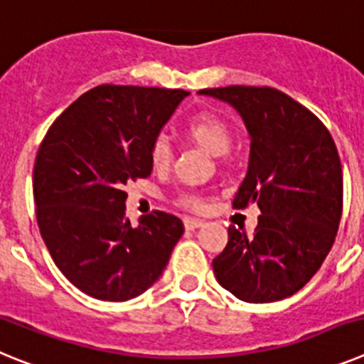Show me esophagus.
<instances>
[{"instance_id": "1", "label": "esophagus", "mask_w": 364, "mask_h": 364, "mask_svg": "<svg viewBox=\"0 0 364 364\" xmlns=\"http://www.w3.org/2000/svg\"><path fill=\"white\" fill-rule=\"evenodd\" d=\"M202 226H204V222L198 220V218H191V217L184 218L186 230H197V228H202Z\"/></svg>"}]
</instances>
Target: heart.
I'll list each match as a JSON object with an SVG mask.
<instances>
[{
    "label": "heart",
    "mask_w": 364,
    "mask_h": 364,
    "mask_svg": "<svg viewBox=\"0 0 364 364\" xmlns=\"http://www.w3.org/2000/svg\"><path fill=\"white\" fill-rule=\"evenodd\" d=\"M186 133L193 142L204 147L208 153L215 154V156H224L233 144V133H231L230 125L213 112H200L197 117H193L186 125ZM171 160V144L167 142L166 136H159L151 146V164L156 169H166ZM182 204L189 205L193 210L204 208V202L197 197H184Z\"/></svg>",
    "instance_id": "heart-1"
}]
</instances>
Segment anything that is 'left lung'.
<instances>
[{
  "mask_svg": "<svg viewBox=\"0 0 364 364\" xmlns=\"http://www.w3.org/2000/svg\"><path fill=\"white\" fill-rule=\"evenodd\" d=\"M239 112L250 134V162L233 208L257 204L247 239L235 226L213 259L218 284L244 302L297 294L326 259L343 211V169L323 122L272 87L202 89Z\"/></svg>",
  "mask_w": 364,
  "mask_h": 364,
  "instance_id": "obj_1",
  "label": "left lung"
}]
</instances>
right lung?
I'll return each instance as SVG.
<instances>
[{"instance_id":"right-lung-1","label":"right lung","mask_w":364,"mask_h":364,"mask_svg":"<svg viewBox=\"0 0 364 364\" xmlns=\"http://www.w3.org/2000/svg\"><path fill=\"white\" fill-rule=\"evenodd\" d=\"M188 95L98 85L45 134L32 176L38 226L54 264L83 294L129 301L166 269L184 224L154 211L133 226L124 188L151 175V146Z\"/></svg>"}]
</instances>
